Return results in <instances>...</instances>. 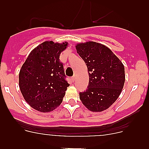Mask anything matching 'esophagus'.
<instances>
[{"instance_id":"obj_1","label":"esophagus","mask_w":149,"mask_h":149,"mask_svg":"<svg viewBox=\"0 0 149 149\" xmlns=\"http://www.w3.org/2000/svg\"><path fill=\"white\" fill-rule=\"evenodd\" d=\"M72 81H75V75H74L73 77H72Z\"/></svg>"}]
</instances>
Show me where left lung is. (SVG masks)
<instances>
[{
	"label": "left lung",
	"mask_w": 149,
	"mask_h": 149,
	"mask_svg": "<svg viewBox=\"0 0 149 149\" xmlns=\"http://www.w3.org/2000/svg\"><path fill=\"white\" fill-rule=\"evenodd\" d=\"M77 52L87 66L89 85L80 93L83 104L92 112H102L117 100L123 89L125 67L113 51L95 42L77 43Z\"/></svg>",
	"instance_id": "1"
}]
</instances>
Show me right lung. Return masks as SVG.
<instances>
[{"label":"right lung","instance_id":"add662e5","mask_svg":"<svg viewBox=\"0 0 149 149\" xmlns=\"http://www.w3.org/2000/svg\"><path fill=\"white\" fill-rule=\"evenodd\" d=\"M67 42L45 41L31 51L19 72V88L32 108L49 113L63 101L69 84L65 80L60 55L68 47Z\"/></svg>","mask_w":149,"mask_h":149}]
</instances>
